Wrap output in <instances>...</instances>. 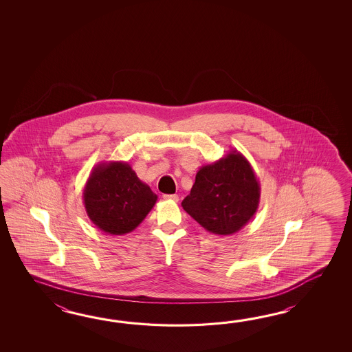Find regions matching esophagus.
I'll return each instance as SVG.
<instances>
[{
	"mask_svg": "<svg viewBox=\"0 0 352 352\" xmlns=\"http://www.w3.org/2000/svg\"><path fill=\"white\" fill-rule=\"evenodd\" d=\"M164 199L168 200V201H179V196L177 195H164Z\"/></svg>",
	"mask_w": 352,
	"mask_h": 352,
	"instance_id": "1",
	"label": "esophagus"
}]
</instances>
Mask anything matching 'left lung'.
I'll return each mask as SVG.
<instances>
[{
	"mask_svg": "<svg viewBox=\"0 0 352 352\" xmlns=\"http://www.w3.org/2000/svg\"><path fill=\"white\" fill-rule=\"evenodd\" d=\"M259 201L261 185L253 167L240 152L232 150L214 164L200 167L181 205L205 230L232 235L254 217Z\"/></svg>",
	"mask_w": 352,
	"mask_h": 352,
	"instance_id": "left-lung-1",
	"label": "left lung"
}]
</instances>
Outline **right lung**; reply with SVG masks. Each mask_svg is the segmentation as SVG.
Wrapping results in <instances>:
<instances>
[{
    "instance_id": "right-lung-1",
    "label": "right lung",
    "mask_w": 352,
    "mask_h": 352,
    "mask_svg": "<svg viewBox=\"0 0 352 352\" xmlns=\"http://www.w3.org/2000/svg\"><path fill=\"white\" fill-rule=\"evenodd\" d=\"M157 201V195L123 161L98 164L87 179L82 202L91 223L102 232H133Z\"/></svg>"
}]
</instances>
